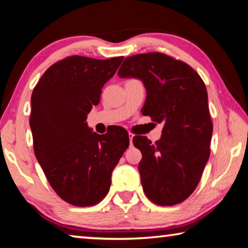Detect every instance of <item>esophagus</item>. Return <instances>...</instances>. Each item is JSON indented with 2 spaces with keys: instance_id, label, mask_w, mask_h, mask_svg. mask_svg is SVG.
<instances>
[{
  "instance_id": "esophagus-1",
  "label": "esophagus",
  "mask_w": 248,
  "mask_h": 248,
  "mask_svg": "<svg viewBox=\"0 0 248 248\" xmlns=\"http://www.w3.org/2000/svg\"><path fill=\"white\" fill-rule=\"evenodd\" d=\"M133 137H134V136H133V134H132V133H130V132H129V140H130V145H131V144H132V139H133Z\"/></svg>"
}]
</instances>
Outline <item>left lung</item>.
Instances as JSON below:
<instances>
[{"instance_id":"8db88e82","label":"left lung","mask_w":248,"mask_h":248,"mask_svg":"<svg viewBox=\"0 0 248 248\" xmlns=\"http://www.w3.org/2000/svg\"><path fill=\"white\" fill-rule=\"evenodd\" d=\"M118 75L143 83L142 114L164 124L154 144L146 137L133 138L142 153L139 171L146 197L159 205L183 202L196 189L210 156L213 125L203 81L188 64L159 52L128 57Z\"/></svg>"}]
</instances>
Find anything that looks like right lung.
<instances>
[{"instance_id": "1", "label": "right lung", "mask_w": 248, "mask_h": 248, "mask_svg": "<svg viewBox=\"0 0 248 248\" xmlns=\"http://www.w3.org/2000/svg\"><path fill=\"white\" fill-rule=\"evenodd\" d=\"M123 60L69 57L50 66L32 92L29 124L36 158L53 190L77 207L107 195L112 170L129 146L123 129L98 134L86 123Z\"/></svg>"}]
</instances>
